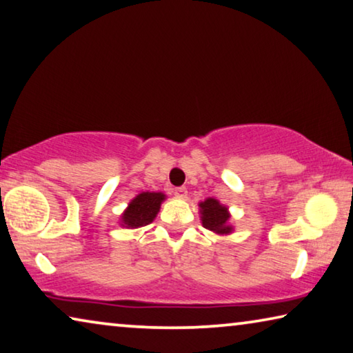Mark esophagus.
Masks as SVG:
<instances>
[{"instance_id":"esophagus-1","label":"esophagus","mask_w":353,"mask_h":353,"mask_svg":"<svg viewBox=\"0 0 353 353\" xmlns=\"http://www.w3.org/2000/svg\"><path fill=\"white\" fill-rule=\"evenodd\" d=\"M173 194H175V197H178V199H186V195H188V189L184 188V186L175 188V189H173Z\"/></svg>"}]
</instances>
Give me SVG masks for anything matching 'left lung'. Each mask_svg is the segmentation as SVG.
<instances>
[{"label": "left lung", "mask_w": 353, "mask_h": 353, "mask_svg": "<svg viewBox=\"0 0 353 353\" xmlns=\"http://www.w3.org/2000/svg\"><path fill=\"white\" fill-rule=\"evenodd\" d=\"M201 212V223L210 231H214L219 234H227L231 231L228 222V211L227 208L222 206L216 199H208L200 203Z\"/></svg>", "instance_id": "obj_1"}]
</instances>
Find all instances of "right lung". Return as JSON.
Returning <instances> with one entry per match:
<instances>
[{
  "mask_svg": "<svg viewBox=\"0 0 353 353\" xmlns=\"http://www.w3.org/2000/svg\"><path fill=\"white\" fill-rule=\"evenodd\" d=\"M165 199L161 192H142L131 201L128 210L123 212L122 225L128 228L145 227L152 223L153 219L158 214L161 201Z\"/></svg>",
  "mask_w": 353,
  "mask_h": 353,
  "instance_id": "right-lung-1",
  "label": "right lung"
}]
</instances>
